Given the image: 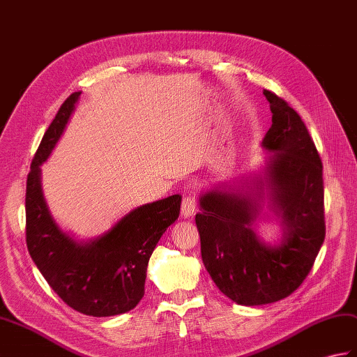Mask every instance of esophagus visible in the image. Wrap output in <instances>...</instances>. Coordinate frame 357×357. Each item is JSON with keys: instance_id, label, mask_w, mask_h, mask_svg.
<instances>
[{"instance_id": "obj_1", "label": "esophagus", "mask_w": 357, "mask_h": 357, "mask_svg": "<svg viewBox=\"0 0 357 357\" xmlns=\"http://www.w3.org/2000/svg\"><path fill=\"white\" fill-rule=\"evenodd\" d=\"M181 208H182V216L192 218L193 214L196 213V208H197L196 197L193 195L184 196V199H182V204H181Z\"/></svg>"}]
</instances>
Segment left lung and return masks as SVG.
Instances as JSON below:
<instances>
[{
  "mask_svg": "<svg viewBox=\"0 0 357 357\" xmlns=\"http://www.w3.org/2000/svg\"><path fill=\"white\" fill-rule=\"evenodd\" d=\"M263 94L272 112L263 147L275 152L266 181L273 208L286 227L283 240L272 248L257 238L251 225L260 197L243 192L210 190L201 196V213L195 219L206 271L222 294L242 305L275 303L294 294L326 237L324 181L317 146L284 98L268 89Z\"/></svg>",
  "mask_w": 357,
  "mask_h": 357,
  "instance_id": "1",
  "label": "left lung"
}]
</instances>
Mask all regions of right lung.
<instances>
[{"label":"right lung","instance_id":"1","mask_svg":"<svg viewBox=\"0 0 357 357\" xmlns=\"http://www.w3.org/2000/svg\"><path fill=\"white\" fill-rule=\"evenodd\" d=\"M80 93L62 103L33 156L26 188V242L30 257L61 300L89 317L126 313L144 295L149 259L179 216L181 196L132 210L106 234L79 243L57 228L40 190L39 165L52 153Z\"/></svg>","mask_w":357,"mask_h":357}]
</instances>
